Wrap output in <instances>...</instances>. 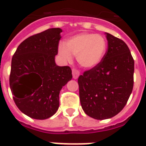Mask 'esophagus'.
Masks as SVG:
<instances>
[{
    "label": "esophagus",
    "instance_id": "34e87169",
    "mask_svg": "<svg viewBox=\"0 0 146 146\" xmlns=\"http://www.w3.org/2000/svg\"><path fill=\"white\" fill-rule=\"evenodd\" d=\"M72 75H73V78L77 79L79 77V75H80V72L77 69H75V68H73L72 69Z\"/></svg>",
    "mask_w": 146,
    "mask_h": 146
}]
</instances>
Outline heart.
Segmentation results:
<instances>
[{"instance_id":"b5f03b06","label":"heart","mask_w":146,"mask_h":146,"mask_svg":"<svg viewBox=\"0 0 146 146\" xmlns=\"http://www.w3.org/2000/svg\"><path fill=\"white\" fill-rule=\"evenodd\" d=\"M106 49L107 42L103 36L93 33H81L68 39L66 45L59 44L58 52L66 61H71L73 55L82 67L93 68L102 61Z\"/></svg>"}]
</instances>
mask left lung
I'll return each instance as SVG.
<instances>
[{
	"label": "left lung",
	"instance_id": "obj_1",
	"mask_svg": "<svg viewBox=\"0 0 146 146\" xmlns=\"http://www.w3.org/2000/svg\"><path fill=\"white\" fill-rule=\"evenodd\" d=\"M108 50L96 67L78 80L83 110L94 119L114 117L126 106L133 87L134 60L125 42L106 33Z\"/></svg>",
	"mask_w": 146,
	"mask_h": 146
}]
</instances>
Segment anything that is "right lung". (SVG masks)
Instances as JSON below:
<instances>
[{
    "mask_svg": "<svg viewBox=\"0 0 146 146\" xmlns=\"http://www.w3.org/2000/svg\"><path fill=\"white\" fill-rule=\"evenodd\" d=\"M62 31L53 28L29 37L12 58L10 87L14 102L34 119H46L56 112L59 92L72 78L69 66L55 62Z\"/></svg>",
    "mask_w": 146,
    "mask_h": 146,
    "instance_id": "1",
    "label": "right lung"
}]
</instances>
